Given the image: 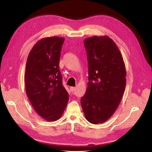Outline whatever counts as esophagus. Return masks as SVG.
Returning <instances> with one entry per match:
<instances>
[{
	"label": "esophagus",
	"mask_w": 152,
	"mask_h": 152,
	"mask_svg": "<svg viewBox=\"0 0 152 152\" xmlns=\"http://www.w3.org/2000/svg\"><path fill=\"white\" fill-rule=\"evenodd\" d=\"M70 91L72 92H73L76 91V87H70Z\"/></svg>",
	"instance_id": "obj_1"
}]
</instances>
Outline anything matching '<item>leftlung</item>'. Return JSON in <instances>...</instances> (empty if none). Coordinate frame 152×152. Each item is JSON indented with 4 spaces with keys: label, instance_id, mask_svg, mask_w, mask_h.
Here are the masks:
<instances>
[{
    "label": "left lung",
    "instance_id": "8db88e82",
    "mask_svg": "<svg viewBox=\"0 0 152 152\" xmlns=\"http://www.w3.org/2000/svg\"><path fill=\"white\" fill-rule=\"evenodd\" d=\"M88 64V82L81 105L92 124L106 121L121 101L126 86L123 59L115 43L108 36H94L84 42Z\"/></svg>",
    "mask_w": 152,
    "mask_h": 152
}]
</instances>
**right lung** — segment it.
<instances>
[{"label":"right lung","mask_w":152,"mask_h":152,"mask_svg":"<svg viewBox=\"0 0 152 152\" xmlns=\"http://www.w3.org/2000/svg\"><path fill=\"white\" fill-rule=\"evenodd\" d=\"M64 38H43L28 56L25 74L26 93L33 109L46 121L60 119L68 102L59 69Z\"/></svg>","instance_id":"add662e5"}]
</instances>
